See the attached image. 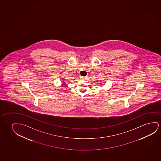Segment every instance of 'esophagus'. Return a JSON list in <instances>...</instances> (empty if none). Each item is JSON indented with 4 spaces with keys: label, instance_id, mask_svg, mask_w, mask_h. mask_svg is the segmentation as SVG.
I'll return each mask as SVG.
<instances>
[{
    "label": "esophagus",
    "instance_id": "34e87169",
    "mask_svg": "<svg viewBox=\"0 0 161 161\" xmlns=\"http://www.w3.org/2000/svg\"><path fill=\"white\" fill-rule=\"evenodd\" d=\"M80 78H81V79H82V80H86V77L82 76V77H80Z\"/></svg>",
    "mask_w": 161,
    "mask_h": 161
}]
</instances>
